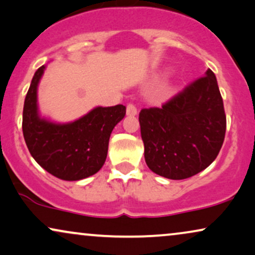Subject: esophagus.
Wrapping results in <instances>:
<instances>
[{"mask_svg":"<svg viewBox=\"0 0 255 255\" xmlns=\"http://www.w3.org/2000/svg\"><path fill=\"white\" fill-rule=\"evenodd\" d=\"M137 114V109L134 105H128L127 106V115L128 117H135Z\"/></svg>","mask_w":255,"mask_h":255,"instance_id":"esophagus-1","label":"esophagus"}]
</instances>
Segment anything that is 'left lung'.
I'll return each mask as SVG.
<instances>
[{"label": "left lung", "instance_id": "1", "mask_svg": "<svg viewBox=\"0 0 255 255\" xmlns=\"http://www.w3.org/2000/svg\"><path fill=\"white\" fill-rule=\"evenodd\" d=\"M144 160L151 172L182 180L217 159L226 133V115L211 69L161 108L138 115Z\"/></svg>", "mask_w": 255, "mask_h": 255}]
</instances>
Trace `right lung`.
<instances>
[{
	"label": "right lung",
	"mask_w": 255,
	"mask_h": 255,
	"mask_svg": "<svg viewBox=\"0 0 255 255\" xmlns=\"http://www.w3.org/2000/svg\"><path fill=\"white\" fill-rule=\"evenodd\" d=\"M46 66L34 74L24 100L22 130L31 156L51 175L77 181L98 173L107 157L109 137L126 115L124 105L95 107L66 124L42 118L37 88Z\"/></svg>",
	"instance_id": "obj_1"
}]
</instances>
